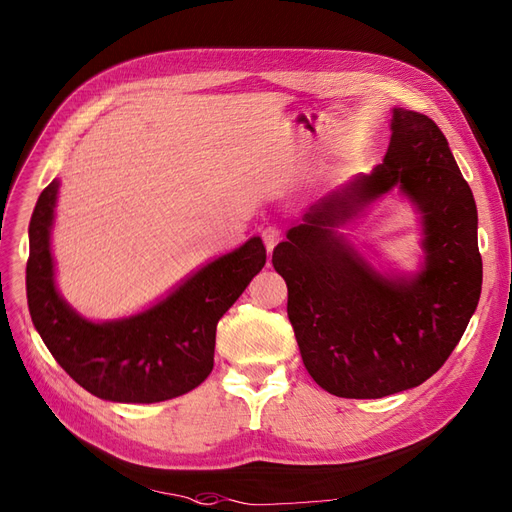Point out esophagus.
I'll use <instances>...</instances> for the list:
<instances>
[{"label":"esophagus","mask_w":512,"mask_h":512,"mask_svg":"<svg viewBox=\"0 0 512 512\" xmlns=\"http://www.w3.org/2000/svg\"><path fill=\"white\" fill-rule=\"evenodd\" d=\"M262 239H265V245H267V252L271 254L273 252V247L280 243V239H282V230L277 228V226H267L265 230H262Z\"/></svg>","instance_id":"34e87169"}]
</instances>
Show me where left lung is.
Listing matches in <instances>:
<instances>
[{
  "label": "left lung",
  "instance_id": "8db88e82",
  "mask_svg": "<svg viewBox=\"0 0 512 512\" xmlns=\"http://www.w3.org/2000/svg\"><path fill=\"white\" fill-rule=\"evenodd\" d=\"M391 130L384 162L322 198L273 250L305 369L324 391L348 399L408 391L436 374L483 286L476 203L446 136L404 108L393 111ZM393 187L424 213L428 256L414 281L376 274L332 230Z\"/></svg>",
  "mask_w": 512,
  "mask_h": 512
}]
</instances>
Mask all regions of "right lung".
I'll return each instance as SVG.
<instances>
[{"label":"right lung","mask_w":512,"mask_h":512,"mask_svg":"<svg viewBox=\"0 0 512 512\" xmlns=\"http://www.w3.org/2000/svg\"><path fill=\"white\" fill-rule=\"evenodd\" d=\"M59 181L42 190L29 222L27 305L42 342L85 391L121 404H156L190 393L211 374L215 327L252 277L267 247L254 237L185 280L147 312L89 322L59 297L51 226Z\"/></svg>","instance_id":"1"}]
</instances>
